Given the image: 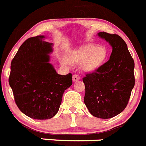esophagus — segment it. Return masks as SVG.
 I'll return each instance as SVG.
<instances>
[{"label":"esophagus","mask_w":146,"mask_h":146,"mask_svg":"<svg viewBox=\"0 0 146 146\" xmlns=\"http://www.w3.org/2000/svg\"><path fill=\"white\" fill-rule=\"evenodd\" d=\"M72 79H73V81L76 82V81H78V80H79L80 78V77H79V75H78V74H74V75H73V77H72Z\"/></svg>","instance_id":"obj_1"}]
</instances>
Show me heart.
I'll list each match as a JSON object with an SVG mask.
<instances>
[{"mask_svg":"<svg viewBox=\"0 0 146 146\" xmlns=\"http://www.w3.org/2000/svg\"><path fill=\"white\" fill-rule=\"evenodd\" d=\"M107 56L106 48L104 46H97L96 45L88 44L72 54L68 60L73 63H82V67L86 71H93L104 62ZM66 58L61 59V63L63 66H68L69 62Z\"/></svg>","mask_w":146,"mask_h":146,"instance_id":"1","label":"heart"}]
</instances>
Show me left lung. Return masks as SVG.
Masks as SVG:
<instances>
[{
	"label": "left lung",
	"mask_w": 146,
	"mask_h": 146,
	"mask_svg": "<svg viewBox=\"0 0 146 146\" xmlns=\"http://www.w3.org/2000/svg\"><path fill=\"white\" fill-rule=\"evenodd\" d=\"M112 46L110 59L83 78L84 103L93 116L109 119L121 113L128 105L134 86V61L120 36L99 32Z\"/></svg>",
	"instance_id": "8db88e82"
}]
</instances>
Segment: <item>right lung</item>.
I'll list each match as a JSON object with an SVG mask.
<instances>
[{
  "mask_svg": "<svg viewBox=\"0 0 146 146\" xmlns=\"http://www.w3.org/2000/svg\"><path fill=\"white\" fill-rule=\"evenodd\" d=\"M44 36L29 37L20 46L11 63L9 83L18 109L36 119L53 117L63 92L72 84V74L60 75L49 63L52 43Z\"/></svg>",
  "mask_w": 146,
  "mask_h": 146,
  "instance_id": "1",
  "label": "right lung"
}]
</instances>
